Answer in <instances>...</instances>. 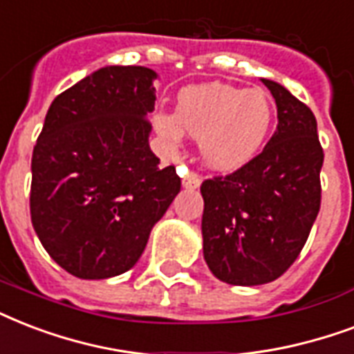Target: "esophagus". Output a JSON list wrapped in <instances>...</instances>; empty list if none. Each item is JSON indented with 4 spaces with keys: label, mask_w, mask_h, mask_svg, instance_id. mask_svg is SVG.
I'll list each match as a JSON object with an SVG mask.
<instances>
[{
    "label": "esophagus",
    "mask_w": 354,
    "mask_h": 354,
    "mask_svg": "<svg viewBox=\"0 0 354 354\" xmlns=\"http://www.w3.org/2000/svg\"><path fill=\"white\" fill-rule=\"evenodd\" d=\"M199 185H201V177L196 171H190V174H186L183 177V186L185 188H197Z\"/></svg>",
    "instance_id": "esophagus-1"
}]
</instances>
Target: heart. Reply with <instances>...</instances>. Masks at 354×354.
<instances>
[{"instance_id": "obj_1", "label": "heart", "mask_w": 354, "mask_h": 354, "mask_svg": "<svg viewBox=\"0 0 354 354\" xmlns=\"http://www.w3.org/2000/svg\"><path fill=\"white\" fill-rule=\"evenodd\" d=\"M271 120L273 106L266 92L214 83L183 90L175 116L158 112L153 123L171 146L179 144L183 131L199 138L205 162L220 171H232L260 151Z\"/></svg>"}]
</instances>
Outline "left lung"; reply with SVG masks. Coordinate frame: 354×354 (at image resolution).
<instances>
[{"mask_svg":"<svg viewBox=\"0 0 354 354\" xmlns=\"http://www.w3.org/2000/svg\"><path fill=\"white\" fill-rule=\"evenodd\" d=\"M275 134L229 175L203 180V254L220 281L257 286L279 279L306 243L322 205L323 147L316 116L275 81Z\"/></svg>","mask_w":354,"mask_h":354,"instance_id":"8db88e82","label":"left lung"}]
</instances>
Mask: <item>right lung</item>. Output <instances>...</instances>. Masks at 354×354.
I'll return each instance as SVG.
<instances>
[{
  "label": "right lung",
  "instance_id": "obj_1",
  "mask_svg": "<svg viewBox=\"0 0 354 354\" xmlns=\"http://www.w3.org/2000/svg\"><path fill=\"white\" fill-rule=\"evenodd\" d=\"M157 73L106 66L59 94L31 160V221L49 257L79 279L138 262L180 190L149 147Z\"/></svg>",
  "mask_w": 354,
  "mask_h": 354
}]
</instances>
